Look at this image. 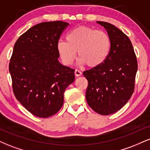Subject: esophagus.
Instances as JSON below:
<instances>
[{
    "instance_id": "34e87169",
    "label": "esophagus",
    "mask_w": 150,
    "mask_h": 150,
    "mask_svg": "<svg viewBox=\"0 0 150 150\" xmlns=\"http://www.w3.org/2000/svg\"><path fill=\"white\" fill-rule=\"evenodd\" d=\"M75 75L76 77H80L82 75V73L79 70H75Z\"/></svg>"
}]
</instances>
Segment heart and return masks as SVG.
Wrapping results in <instances>:
<instances>
[{
    "label": "heart",
    "instance_id": "1",
    "mask_svg": "<svg viewBox=\"0 0 150 150\" xmlns=\"http://www.w3.org/2000/svg\"><path fill=\"white\" fill-rule=\"evenodd\" d=\"M66 41L57 43L58 52L65 65L73 64L77 51L79 65L99 66L106 61L111 50V40L106 32L86 26L70 31Z\"/></svg>",
    "mask_w": 150,
    "mask_h": 150
}]
</instances>
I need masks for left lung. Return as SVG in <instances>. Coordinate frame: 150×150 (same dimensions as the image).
<instances>
[{"label": "left lung", "instance_id": "1", "mask_svg": "<svg viewBox=\"0 0 150 150\" xmlns=\"http://www.w3.org/2000/svg\"><path fill=\"white\" fill-rule=\"evenodd\" d=\"M111 40L109 55L102 64L83 72L88 81L87 104L104 116L116 113L125 106L135 88L137 62L132 43L114 25L98 21Z\"/></svg>", "mask_w": 150, "mask_h": 150}]
</instances>
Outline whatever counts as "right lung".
<instances>
[{
	"instance_id": "right-lung-1",
	"label": "right lung",
	"mask_w": 150,
	"mask_h": 150,
	"mask_svg": "<svg viewBox=\"0 0 150 150\" xmlns=\"http://www.w3.org/2000/svg\"><path fill=\"white\" fill-rule=\"evenodd\" d=\"M68 25L63 21L37 24L20 36L13 48L9 71L15 96L39 118L61 109L65 89L75 80V70L58 59L57 43Z\"/></svg>"
}]
</instances>
